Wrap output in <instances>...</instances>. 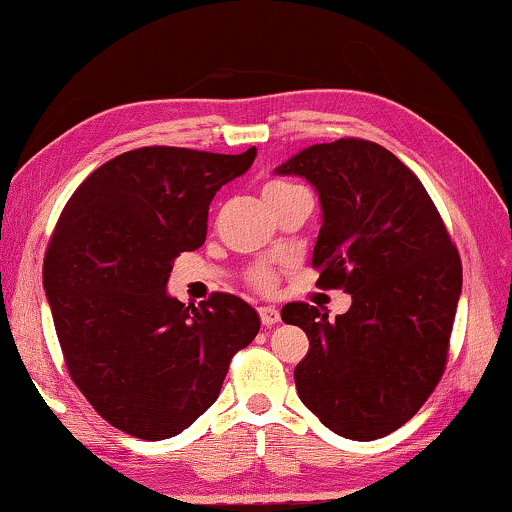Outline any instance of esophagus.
<instances>
[{
  "label": "esophagus",
  "mask_w": 512,
  "mask_h": 512,
  "mask_svg": "<svg viewBox=\"0 0 512 512\" xmlns=\"http://www.w3.org/2000/svg\"><path fill=\"white\" fill-rule=\"evenodd\" d=\"M259 320H262V325H264V327L276 325V322L280 320L278 308H273V306H262V308H259Z\"/></svg>",
  "instance_id": "esophagus-1"
}]
</instances>
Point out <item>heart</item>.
I'll list each match as a JSON object with an SVG mask.
<instances>
[{"label": "heart", "mask_w": 512, "mask_h": 512, "mask_svg": "<svg viewBox=\"0 0 512 512\" xmlns=\"http://www.w3.org/2000/svg\"><path fill=\"white\" fill-rule=\"evenodd\" d=\"M301 190V185H294L290 181H269L262 187L264 201H273L278 197H285V194ZM248 283L259 292H271L273 285H276V271L266 264H257L248 271Z\"/></svg>", "instance_id": "1"}]
</instances>
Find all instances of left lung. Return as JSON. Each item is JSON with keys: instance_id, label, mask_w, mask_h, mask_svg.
Instances as JSON below:
<instances>
[{"instance_id": "obj_1", "label": "left lung", "mask_w": 512, "mask_h": 512, "mask_svg": "<svg viewBox=\"0 0 512 512\" xmlns=\"http://www.w3.org/2000/svg\"><path fill=\"white\" fill-rule=\"evenodd\" d=\"M276 174L315 187L318 285L352 297L334 320L304 301L280 311L308 336V355L294 369L299 399L338 436L392 434L443 376L462 259L420 178L378 143H315Z\"/></svg>"}]
</instances>
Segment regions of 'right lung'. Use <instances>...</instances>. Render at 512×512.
Returning <instances> with one entry per match:
<instances>
[{"instance_id": "1", "label": "right lung", "mask_w": 512, "mask_h": 512, "mask_svg": "<svg viewBox=\"0 0 512 512\" xmlns=\"http://www.w3.org/2000/svg\"><path fill=\"white\" fill-rule=\"evenodd\" d=\"M255 155L129 150L92 171L57 220L43 290L64 362L92 408L129 436L162 441L190 427L257 336V311L234 294L199 306L167 294L174 259L206 241L215 192Z\"/></svg>"}]
</instances>
